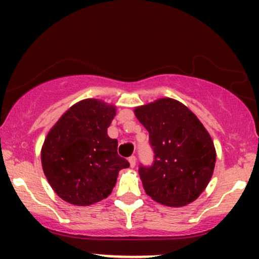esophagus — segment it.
Returning a JSON list of instances; mask_svg holds the SVG:
<instances>
[{"instance_id": "1", "label": "esophagus", "mask_w": 259, "mask_h": 259, "mask_svg": "<svg viewBox=\"0 0 259 259\" xmlns=\"http://www.w3.org/2000/svg\"><path fill=\"white\" fill-rule=\"evenodd\" d=\"M129 163H130V167H132V168L135 167V164H136V157H135V156L129 157Z\"/></svg>"}]
</instances>
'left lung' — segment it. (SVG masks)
I'll return each mask as SVG.
<instances>
[{
	"label": "left lung",
	"mask_w": 259,
	"mask_h": 259,
	"mask_svg": "<svg viewBox=\"0 0 259 259\" xmlns=\"http://www.w3.org/2000/svg\"><path fill=\"white\" fill-rule=\"evenodd\" d=\"M135 115L150 134L151 165L140 164L146 194L154 201L181 207L206 189L215 164V150L198 118L171 99L138 107Z\"/></svg>",
	"instance_id": "left-lung-1"
}]
</instances>
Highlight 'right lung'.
<instances>
[{
    "label": "right lung",
    "mask_w": 259,
    "mask_h": 259,
    "mask_svg": "<svg viewBox=\"0 0 259 259\" xmlns=\"http://www.w3.org/2000/svg\"><path fill=\"white\" fill-rule=\"evenodd\" d=\"M115 107L84 100L70 107L47 134L41 151L44 173L62 200L89 206L112 192L129 162L118 154L117 139L107 135Z\"/></svg>",
    "instance_id": "obj_1"
}]
</instances>
